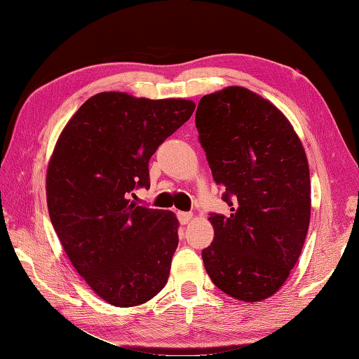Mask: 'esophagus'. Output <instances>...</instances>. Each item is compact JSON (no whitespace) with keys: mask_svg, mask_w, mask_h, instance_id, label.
<instances>
[{"mask_svg":"<svg viewBox=\"0 0 359 359\" xmlns=\"http://www.w3.org/2000/svg\"><path fill=\"white\" fill-rule=\"evenodd\" d=\"M178 219H180L181 224L187 225L192 221V215H191V212H178Z\"/></svg>","mask_w":359,"mask_h":359,"instance_id":"1","label":"esophagus"}]
</instances>
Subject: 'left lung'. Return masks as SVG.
Instances as JSON below:
<instances>
[{"label": "left lung", "instance_id": "1", "mask_svg": "<svg viewBox=\"0 0 359 359\" xmlns=\"http://www.w3.org/2000/svg\"><path fill=\"white\" fill-rule=\"evenodd\" d=\"M196 124L230 216L211 215L205 269L229 297L259 303L285 284L311 222L306 151L278 107L244 86L198 102Z\"/></svg>", "mask_w": 359, "mask_h": 359}]
</instances>
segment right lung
<instances>
[{
	"label": "right lung",
	"mask_w": 359,
	"mask_h": 359,
	"mask_svg": "<svg viewBox=\"0 0 359 359\" xmlns=\"http://www.w3.org/2000/svg\"><path fill=\"white\" fill-rule=\"evenodd\" d=\"M196 110L189 99L94 94L69 119L50 156V221L91 290L116 307L138 306L165 287L178 248L175 212L137 206L148 162Z\"/></svg>",
	"instance_id": "obj_1"
}]
</instances>
